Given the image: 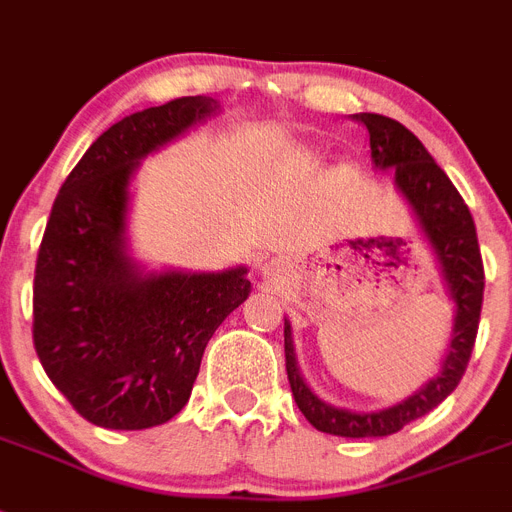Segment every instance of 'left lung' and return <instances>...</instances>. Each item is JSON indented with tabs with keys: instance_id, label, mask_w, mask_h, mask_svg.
<instances>
[{
	"instance_id": "obj_1",
	"label": "left lung",
	"mask_w": 512,
	"mask_h": 512,
	"mask_svg": "<svg viewBox=\"0 0 512 512\" xmlns=\"http://www.w3.org/2000/svg\"><path fill=\"white\" fill-rule=\"evenodd\" d=\"M369 132V150L377 169H393L395 187L406 197L414 210L419 229L427 236L429 247L437 255L442 281L455 304L453 333H450L448 354L442 359L440 375L382 411H349L336 409L320 401L304 382L294 354L289 320L283 322V346H286V375L291 393L307 422L320 432L338 437H385L403 429L409 422L440 406L461 382L474 351L479 315L484 299V265L476 239L474 218L468 205L453 187L448 174L429 156L419 137L401 122L382 114H354Z\"/></svg>"
}]
</instances>
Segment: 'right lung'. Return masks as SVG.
<instances>
[{
	"label": "right lung",
	"instance_id": "add662e5",
	"mask_svg": "<svg viewBox=\"0 0 512 512\" xmlns=\"http://www.w3.org/2000/svg\"><path fill=\"white\" fill-rule=\"evenodd\" d=\"M216 109L213 98L184 96L111 124L54 200L33 278V346L96 427L148 429L179 414L205 346L252 289L244 265L145 273L127 252L140 161Z\"/></svg>",
	"mask_w": 512,
	"mask_h": 512
}]
</instances>
